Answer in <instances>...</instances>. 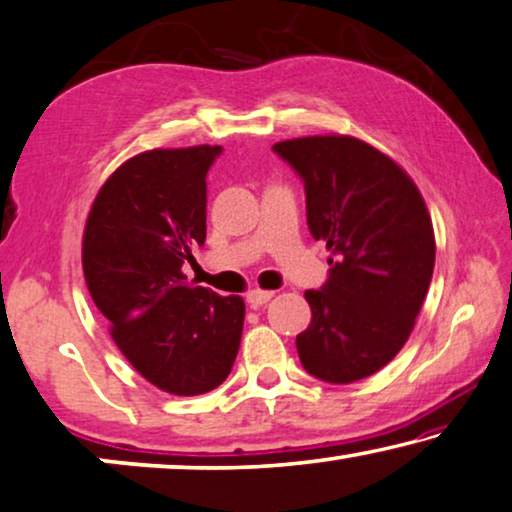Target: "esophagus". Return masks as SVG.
Listing matches in <instances>:
<instances>
[{
    "label": "esophagus",
    "mask_w": 512,
    "mask_h": 512,
    "mask_svg": "<svg viewBox=\"0 0 512 512\" xmlns=\"http://www.w3.org/2000/svg\"><path fill=\"white\" fill-rule=\"evenodd\" d=\"M271 297H273V292H269V290H250V292L246 294V299H248L250 308H259V306H264L266 301H269Z\"/></svg>",
    "instance_id": "esophagus-1"
}]
</instances>
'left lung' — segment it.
Masks as SVG:
<instances>
[{"label":"left lung","instance_id":"1","mask_svg":"<svg viewBox=\"0 0 512 512\" xmlns=\"http://www.w3.org/2000/svg\"><path fill=\"white\" fill-rule=\"evenodd\" d=\"M273 150L306 190V220L331 250L329 278L308 290L297 336L304 369L325 383L369 378L408 341L434 273V227L417 185L355 136H304Z\"/></svg>","mask_w":512,"mask_h":512}]
</instances>
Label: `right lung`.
Returning <instances> with one entry per match:
<instances>
[{
    "label": "right lung",
    "mask_w": 512,
    "mask_h": 512,
    "mask_svg": "<svg viewBox=\"0 0 512 512\" xmlns=\"http://www.w3.org/2000/svg\"><path fill=\"white\" fill-rule=\"evenodd\" d=\"M220 146L129 157L97 192L83 273L111 338L148 383L176 397L211 392L232 371L246 304L183 273L206 241V174Z\"/></svg>",
    "instance_id": "1"
}]
</instances>
